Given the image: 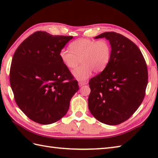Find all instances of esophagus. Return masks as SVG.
<instances>
[{
    "mask_svg": "<svg viewBox=\"0 0 158 158\" xmlns=\"http://www.w3.org/2000/svg\"><path fill=\"white\" fill-rule=\"evenodd\" d=\"M87 84V82H79V87H81L84 85Z\"/></svg>",
    "mask_w": 158,
    "mask_h": 158,
    "instance_id": "esophagus-1",
    "label": "esophagus"
}]
</instances>
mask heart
<instances>
[{
  "label": "heart",
  "mask_w": 158,
  "mask_h": 158,
  "mask_svg": "<svg viewBox=\"0 0 158 158\" xmlns=\"http://www.w3.org/2000/svg\"><path fill=\"white\" fill-rule=\"evenodd\" d=\"M71 50L62 48L59 56L67 68L75 69L79 64V60L82 65L73 71V75L80 81H84L91 76L93 70L100 73L106 68L111 57V47L106 40L79 39L70 44Z\"/></svg>",
  "instance_id": "b5f03b06"
}]
</instances>
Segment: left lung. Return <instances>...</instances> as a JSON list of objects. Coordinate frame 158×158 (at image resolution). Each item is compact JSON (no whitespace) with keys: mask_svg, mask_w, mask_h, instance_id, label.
<instances>
[{"mask_svg":"<svg viewBox=\"0 0 158 158\" xmlns=\"http://www.w3.org/2000/svg\"><path fill=\"white\" fill-rule=\"evenodd\" d=\"M106 38L111 57L102 72L89 80V111L99 122L118 125L128 119L142 103L148 83L145 60L129 39L106 32L95 39Z\"/></svg>","mask_w":158,"mask_h":158,"instance_id":"obj_1","label":"left lung"}]
</instances>
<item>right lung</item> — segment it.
Instances as JSON below:
<instances>
[{"label": "right lung", "instance_id": "obj_1", "mask_svg": "<svg viewBox=\"0 0 158 158\" xmlns=\"http://www.w3.org/2000/svg\"><path fill=\"white\" fill-rule=\"evenodd\" d=\"M73 38L37 31L19 45L13 56L9 79L15 100L36 123L50 124L60 120L78 91V82L59 56Z\"/></svg>", "mask_w": 158, "mask_h": 158}]
</instances>
